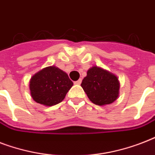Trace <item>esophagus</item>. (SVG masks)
I'll use <instances>...</instances> for the list:
<instances>
[{
    "instance_id": "34e87169",
    "label": "esophagus",
    "mask_w": 155,
    "mask_h": 155,
    "mask_svg": "<svg viewBox=\"0 0 155 155\" xmlns=\"http://www.w3.org/2000/svg\"><path fill=\"white\" fill-rule=\"evenodd\" d=\"M81 82H82V80H81V79H80V80H78L77 81H75V84H81Z\"/></svg>"
}]
</instances>
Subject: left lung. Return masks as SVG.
Listing matches in <instances>:
<instances>
[{
    "mask_svg": "<svg viewBox=\"0 0 155 155\" xmlns=\"http://www.w3.org/2000/svg\"><path fill=\"white\" fill-rule=\"evenodd\" d=\"M81 87L90 101L97 105L110 104L119 97L120 82L117 76L97 66L87 70Z\"/></svg>",
    "mask_w": 155,
    "mask_h": 155,
    "instance_id": "obj_1",
    "label": "left lung"
}]
</instances>
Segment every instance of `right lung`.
<instances>
[{
    "label": "right lung",
    "mask_w": 155,
    "mask_h": 155,
    "mask_svg": "<svg viewBox=\"0 0 155 155\" xmlns=\"http://www.w3.org/2000/svg\"><path fill=\"white\" fill-rule=\"evenodd\" d=\"M72 86L73 83L68 74L55 66L42 68L30 80L33 100L48 107L63 101Z\"/></svg>",
    "instance_id": "right-lung-1"
}]
</instances>
